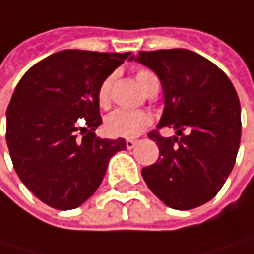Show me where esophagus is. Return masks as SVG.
Segmentation results:
<instances>
[{"label": "esophagus", "mask_w": 254, "mask_h": 254, "mask_svg": "<svg viewBox=\"0 0 254 254\" xmlns=\"http://www.w3.org/2000/svg\"><path fill=\"white\" fill-rule=\"evenodd\" d=\"M135 144H137V141H135V140H131V138L126 140V147H128V149H134V147H135Z\"/></svg>", "instance_id": "obj_1"}]
</instances>
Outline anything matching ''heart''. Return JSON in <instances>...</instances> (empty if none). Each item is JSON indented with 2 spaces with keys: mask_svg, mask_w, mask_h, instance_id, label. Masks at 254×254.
<instances>
[{
  "mask_svg": "<svg viewBox=\"0 0 254 254\" xmlns=\"http://www.w3.org/2000/svg\"><path fill=\"white\" fill-rule=\"evenodd\" d=\"M135 78L141 88L149 93L152 88L158 87V78L153 72L147 69H140L135 73ZM114 75L107 76L98 88V102L102 108L111 105V88H113ZM152 123V116L147 111H129V110H116L105 119V131L111 137L120 138H134L140 135L147 126Z\"/></svg>",
  "mask_w": 254,
  "mask_h": 254,
  "instance_id": "obj_1",
  "label": "heart"
}]
</instances>
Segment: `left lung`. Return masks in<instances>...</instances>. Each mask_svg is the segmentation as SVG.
Instances as JSON below:
<instances>
[{
	"mask_svg": "<svg viewBox=\"0 0 254 254\" xmlns=\"http://www.w3.org/2000/svg\"><path fill=\"white\" fill-rule=\"evenodd\" d=\"M135 60L152 69L164 90V111L152 131L159 158L141 170L150 191L167 206L188 211L209 202L230 175L241 141V105L227 75L188 49L140 51Z\"/></svg>",
	"mask_w": 254,
	"mask_h": 254,
	"instance_id": "left-lung-1",
	"label": "left lung"
}]
</instances>
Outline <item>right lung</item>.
Wrapping results in <instances>:
<instances>
[{
  "instance_id": "1",
  "label": "right lung",
  "mask_w": 254,
  "mask_h": 254,
  "mask_svg": "<svg viewBox=\"0 0 254 254\" xmlns=\"http://www.w3.org/2000/svg\"><path fill=\"white\" fill-rule=\"evenodd\" d=\"M131 52L66 49L43 59L17 82L7 108L5 140L13 167L43 203L82 205L101 185L123 138L96 137L99 84ZM131 59V57H129Z\"/></svg>"
}]
</instances>
